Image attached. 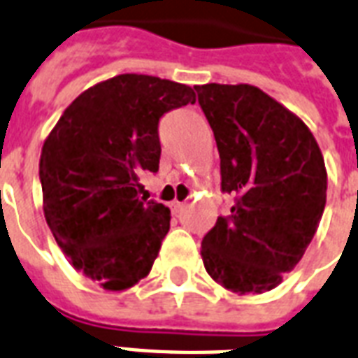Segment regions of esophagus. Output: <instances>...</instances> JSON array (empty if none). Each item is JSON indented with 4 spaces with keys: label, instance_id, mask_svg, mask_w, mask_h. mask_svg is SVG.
I'll return each instance as SVG.
<instances>
[{
    "label": "esophagus",
    "instance_id": "esophagus-1",
    "mask_svg": "<svg viewBox=\"0 0 358 358\" xmlns=\"http://www.w3.org/2000/svg\"><path fill=\"white\" fill-rule=\"evenodd\" d=\"M170 209H171V213H173V215H177V213H181L182 203H181V201H171Z\"/></svg>",
    "mask_w": 358,
    "mask_h": 358
}]
</instances>
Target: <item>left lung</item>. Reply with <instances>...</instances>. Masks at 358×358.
I'll return each mask as SVG.
<instances>
[{
  "label": "left lung",
  "mask_w": 358,
  "mask_h": 358,
  "mask_svg": "<svg viewBox=\"0 0 358 358\" xmlns=\"http://www.w3.org/2000/svg\"><path fill=\"white\" fill-rule=\"evenodd\" d=\"M215 132L229 217L203 237L205 271L229 292H271L314 239L327 201V170L299 115L248 84L194 85Z\"/></svg>",
  "instance_id": "left-lung-1"
}]
</instances>
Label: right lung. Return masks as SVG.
I'll return each instance as SVG.
<instances>
[{
    "instance_id": "obj_1",
    "label": "right lung",
    "mask_w": 358,
    "mask_h": 358,
    "mask_svg": "<svg viewBox=\"0 0 358 358\" xmlns=\"http://www.w3.org/2000/svg\"><path fill=\"white\" fill-rule=\"evenodd\" d=\"M196 102L190 85L119 74L74 99L38 162L44 218L76 271L108 292L145 278L170 229V209L140 198L159 171V119Z\"/></svg>"
}]
</instances>
